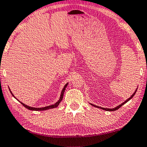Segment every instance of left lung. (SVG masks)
<instances>
[{
  "instance_id": "8db88e82",
  "label": "left lung",
  "mask_w": 147,
  "mask_h": 147,
  "mask_svg": "<svg viewBox=\"0 0 147 147\" xmlns=\"http://www.w3.org/2000/svg\"><path fill=\"white\" fill-rule=\"evenodd\" d=\"M137 88L136 89V90L134 92V94H133V95H131V97H129V98H128L126 101H125L124 103H122V104H120V105H118V106H117V107H115V108H113V109H108V108H104V107H99V106H97V105H93V104H92V103H90L91 105H92V106H94V107H97V108H99V109H103V110H105V111H116V110H118V109L120 108V107H122V105H124L125 104V103H126L127 101H129L130 99H131V98H133V97H134V96L135 95V94H136V92H137Z\"/></svg>"
}]
</instances>
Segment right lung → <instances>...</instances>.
<instances>
[{
    "instance_id": "add662e5",
    "label": "right lung",
    "mask_w": 147,
    "mask_h": 147,
    "mask_svg": "<svg viewBox=\"0 0 147 147\" xmlns=\"http://www.w3.org/2000/svg\"><path fill=\"white\" fill-rule=\"evenodd\" d=\"M68 84H69V83H67L65 85V86L63 87V90H62V91H61V95H60L59 99L58 100V101L56 102V103H55V104H53V105H49V106H46V107H40V108H36V107H32L28 106V105H25V104H24V103H23L22 102H21V101H19V100L17 99V98H16V97L14 96V95H13V94H12V92H11V90H10V88H9V90H10V93L11 94V95H13V97H14V98H16V99H17L18 101H20V103H21V104H22L24 106L26 109H29V110H31V111H45V110H48V109H54V108H56L57 107H58V105H59V103H61V101H62L63 98V94H64V92H65V88H67V85H68Z\"/></svg>"
}]
</instances>
